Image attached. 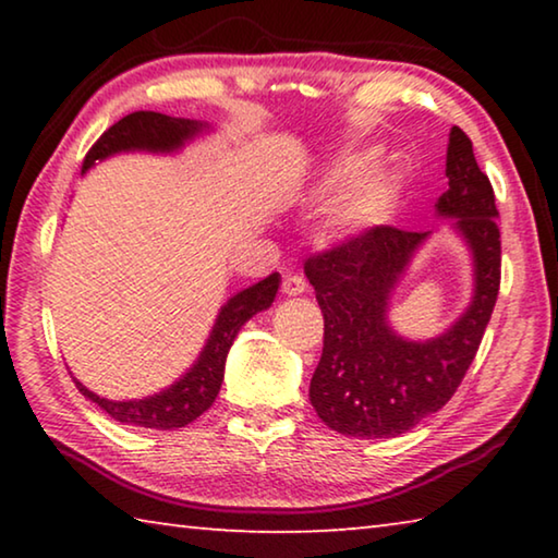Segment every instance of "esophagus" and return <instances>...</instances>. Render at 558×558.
<instances>
[{"label":"esophagus","instance_id":"1","mask_svg":"<svg viewBox=\"0 0 558 558\" xmlns=\"http://www.w3.org/2000/svg\"><path fill=\"white\" fill-rule=\"evenodd\" d=\"M305 278L302 276H286V280H282V292H286V295H300V292H305Z\"/></svg>","mask_w":558,"mask_h":558}]
</instances>
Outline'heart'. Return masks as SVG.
<instances>
[{"mask_svg":"<svg viewBox=\"0 0 558 558\" xmlns=\"http://www.w3.org/2000/svg\"><path fill=\"white\" fill-rule=\"evenodd\" d=\"M374 159V149L347 153L319 179V194L332 199L327 206V226L342 239L379 229L399 204V177L384 167L372 169Z\"/></svg>","mask_w":558,"mask_h":558,"instance_id":"1","label":"heart"}]
</instances>
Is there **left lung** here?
Instances as JSON below:
<instances>
[{
  "label": "left lung",
  "instance_id": "8db88e82",
  "mask_svg": "<svg viewBox=\"0 0 558 558\" xmlns=\"http://www.w3.org/2000/svg\"><path fill=\"white\" fill-rule=\"evenodd\" d=\"M446 177L448 192L436 214L468 245L472 298L442 335L409 339L389 323L393 292L433 231L379 226L305 263L325 317L310 401L325 426L342 436L396 438L418 426L458 391L483 342L499 292V214L493 184L460 128L450 130Z\"/></svg>",
  "mask_w": 558,
  "mask_h": 558
}]
</instances>
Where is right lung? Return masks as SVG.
Here are the masks:
<instances>
[{
	"mask_svg": "<svg viewBox=\"0 0 558 558\" xmlns=\"http://www.w3.org/2000/svg\"><path fill=\"white\" fill-rule=\"evenodd\" d=\"M209 130L211 125L204 120L169 118L153 110L130 112V116L118 120L110 130L102 132L98 143L90 147V153L83 159V174H86L96 162H102V159L122 153L174 155ZM278 288L280 276L278 272H270L268 278L258 280L256 286L235 292L233 298L226 300L219 315H216L209 339H206L196 362L189 366L172 386H167L162 391L145 396V399L112 401L86 389L75 376L73 381L88 401L98 403L110 418L128 423V426L155 430L184 428L186 423L196 421L204 411L211 409V403L221 389L226 356H229L233 339L239 337L241 327L248 323L253 315H258L272 305Z\"/></svg>",
	"mask_w": 558,
	"mask_h": 558,
	"instance_id": "right-lung-1",
	"label": "right lung"
}]
</instances>
